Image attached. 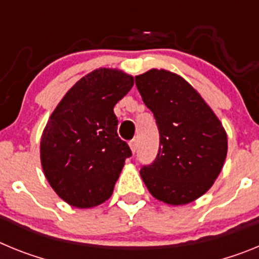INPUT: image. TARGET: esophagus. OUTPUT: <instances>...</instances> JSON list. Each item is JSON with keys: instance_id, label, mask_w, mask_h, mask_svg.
<instances>
[{"instance_id": "obj_1", "label": "esophagus", "mask_w": 259, "mask_h": 259, "mask_svg": "<svg viewBox=\"0 0 259 259\" xmlns=\"http://www.w3.org/2000/svg\"><path fill=\"white\" fill-rule=\"evenodd\" d=\"M130 146H131L132 153L136 152V149H137V140H136V139H134V140L130 141Z\"/></svg>"}]
</instances>
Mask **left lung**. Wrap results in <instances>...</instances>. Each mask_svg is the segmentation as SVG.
Wrapping results in <instances>:
<instances>
[{"label": "left lung", "mask_w": 259, "mask_h": 259, "mask_svg": "<svg viewBox=\"0 0 259 259\" xmlns=\"http://www.w3.org/2000/svg\"><path fill=\"white\" fill-rule=\"evenodd\" d=\"M135 80L159 131L157 157L140 170L146 188L168 205L197 200L211 188L227 155L221 120L179 75L153 68Z\"/></svg>", "instance_id": "8db88e82"}]
</instances>
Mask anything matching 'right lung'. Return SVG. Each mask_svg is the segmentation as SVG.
<instances>
[{"label":"right lung","mask_w":259,"mask_h":259,"mask_svg":"<svg viewBox=\"0 0 259 259\" xmlns=\"http://www.w3.org/2000/svg\"><path fill=\"white\" fill-rule=\"evenodd\" d=\"M134 85L123 71L98 68L77 81L47 123L41 166L57 194L79 209L109 200L132 152L118 136L114 106Z\"/></svg>","instance_id":"obj_1"}]
</instances>
